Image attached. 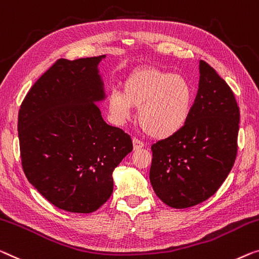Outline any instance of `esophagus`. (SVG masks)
<instances>
[{"label": "esophagus", "instance_id": "1", "mask_svg": "<svg viewBox=\"0 0 259 259\" xmlns=\"http://www.w3.org/2000/svg\"><path fill=\"white\" fill-rule=\"evenodd\" d=\"M133 145H134V150H140L142 148H144V143L140 140H137V138H134L133 140Z\"/></svg>", "mask_w": 259, "mask_h": 259}]
</instances>
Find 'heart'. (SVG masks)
Here are the masks:
<instances>
[{
	"instance_id": "heart-1",
	"label": "heart",
	"mask_w": 259,
	"mask_h": 259,
	"mask_svg": "<svg viewBox=\"0 0 259 259\" xmlns=\"http://www.w3.org/2000/svg\"><path fill=\"white\" fill-rule=\"evenodd\" d=\"M113 121L123 124L138 109V122L146 134L164 140L183 129L190 117L193 91L184 76L157 67H142L123 81V93L111 91L107 100Z\"/></svg>"
}]
</instances>
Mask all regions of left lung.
Wrapping results in <instances>:
<instances>
[{
    "label": "left lung",
    "instance_id": "obj_1",
    "mask_svg": "<svg viewBox=\"0 0 259 259\" xmlns=\"http://www.w3.org/2000/svg\"><path fill=\"white\" fill-rule=\"evenodd\" d=\"M199 90L186 124L151 146L150 181L164 203L183 209L206 201L236 159L240 108L233 91L200 60Z\"/></svg>",
    "mask_w": 259,
    "mask_h": 259
}]
</instances>
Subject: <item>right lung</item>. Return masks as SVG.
Instances as JSON below:
<instances>
[{"mask_svg":"<svg viewBox=\"0 0 259 259\" xmlns=\"http://www.w3.org/2000/svg\"><path fill=\"white\" fill-rule=\"evenodd\" d=\"M106 56L58 59L30 88L18 111L22 167L49 202L93 213L113 194V171L133 151L128 134L103 121L98 65Z\"/></svg>","mask_w":259,"mask_h":259,"instance_id":"add662e5","label":"right lung"}]
</instances>
